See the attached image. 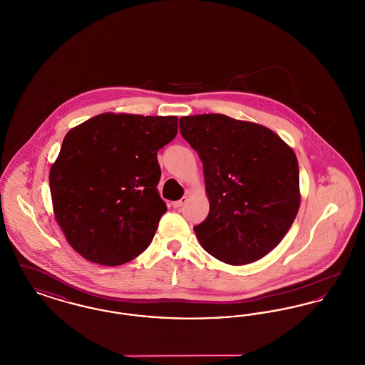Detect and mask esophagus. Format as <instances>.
I'll use <instances>...</instances> for the list:
<instances>
[{
  "label": "esophagus",
  "instance_id": "obj_1",
  "mask_svg": "<svg viewBox=\"0 0 365 365\" xmlns=\"http://www.w3.org/2000/svg\"><path fill=\"white\" fill-rule=\"evenodd\" d=\"M186 201H187V197H182L179 201H175L174 204H173V207H174L175 209H180L186 204Z\"/></svg>",
  "mask_w": 365,
  "mask_h": 365
}]
</instances>
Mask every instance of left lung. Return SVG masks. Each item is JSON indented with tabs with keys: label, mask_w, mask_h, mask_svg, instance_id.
Segmentation results:
<instances>
[{
	"label": "left lung",
	"mask_w": 365,
	"mask_h": 365,
	"mask_svg": "<svg viewBox=\"0 0 365 365\" xmlns=\"http://www.w3.org/2000/svg\"><path fill=\"white\" fill-rule=\"evenodd\" d=\"M179 128L204 167L209 213L194 227L201 246L231 265L264 257L299 208L293 149L264 125L219 113L183 116Z\"/></svg>",
	"instance_id": "left-lung-1"
}]
</instances>
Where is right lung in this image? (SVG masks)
I'll use <instances>...</instances> for the list:
<instances>
[{
  "label": "right lung",
  "mask_w": 365,
  "mask_h": 365,
  "mask_svg": "<svg viewBox=\"0 0 365 365\" xmlns=\"http://www.w3.org/2000/svg\"><path fill=\"white\" fill-rule=\"evenodd\" d=\"M176 116L103 113L72 128L51 168L56 220L86 260L122 265L152 242L167 212L157 152Z\"/></svg>",
  "instance_id": "1"
}]
</instances>
